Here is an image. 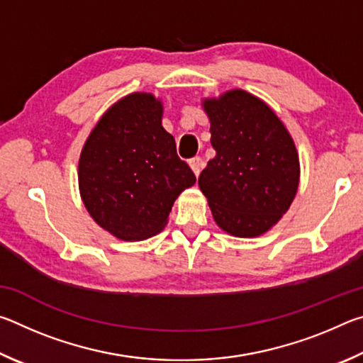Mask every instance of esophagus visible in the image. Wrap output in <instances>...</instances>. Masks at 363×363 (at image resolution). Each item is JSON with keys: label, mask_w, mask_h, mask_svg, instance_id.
I'll return each mask as SVG.
<instances>
[{"label": "esophagus", "mask_w": 363, "mask_h": 363, "mask_svg": "<svg viewBox=\"0 0 363 363\" xmlns=\"http://www.w3.org/2000/svg\"><path fill=\"white\" fill-rule=\"evenodd\" d=\"M189 164H190V168H192V171L195 173V176H199L201 168H203V162H201L200 157H195V158L190 160Z\"/></svg>", "instance_id": "1"}]
</instances>
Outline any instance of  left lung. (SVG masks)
Listing matches in <instances>:
<instances>
[{
  "label": "left lung",
  "mask_w": 363,
  "mask_h": 363,
  "mask_svg": "<svg viewBox=\"0 0 363 363\" xmlns=\"http://www.w3.org/2000/svg\"><path fill=\"white\" fill-rule=\"evenodd\" d=\"M216 157L199 177L213 218L235 237H257L288 211L299 184L290 133L266 102L243 89L205 99Z\"/></svg>",
  "instance_id": "1"
}]
</instances>
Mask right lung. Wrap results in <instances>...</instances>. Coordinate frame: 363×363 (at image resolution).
Segmentation results:
<instances>
[{
    "mask_svg": "<svg viewBox=\"0 0 363 363\" xmlns=\"http://www.w3.org/2000/svg\"><path fill=\"white\" fill-rule=\"evenodd\" d=\"M162 115L155 96L123 97L97 121L79 155L78 184L86 210L120 240L155 235L174 200L196 181L177 157Z\"/></svg>",
    "mask_w": 363,
    "mask_h": 363,
    "instance_id": "1",
    "label": "right lung"
}]
</instances>
